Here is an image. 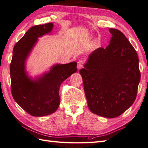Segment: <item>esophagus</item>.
<instances>
[{
    "instance_id": "obj_1",
    "label": "esophagus",
    "mask_w": 148,
    "mask_h": 148,
    "mask_svg": "<svg viewBox=\"0 0 148 148\" xmlns=\"http://www.w3.org/2000/svg\"><path fill=\"white\" fill-rule=\"evenodd\" d=\"M83 66V61L82 60H79L77 62V68L78 69H81Z\"/></svg>"
}]
</instances>
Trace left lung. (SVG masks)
I'll list each match as a JSON object with an SVG mask.
<instances>
[{"instance_id": "1", "label": "left lung", "mask_w": 148, "mask_h": 148, "mask_svg": "<svg viewBox=\"0 0 148 148\" xmlns=\"http://www.w3.org/2000/svg\"><path fill=\"white\" fill-rule=\"evenodd\" d=\"M109 31L112 35L110 44L94 51L79 73L89 110L114 118L135 101L141 74L135 48L120 31Z\"/></svg>"}]
</instances>
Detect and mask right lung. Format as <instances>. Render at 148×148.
<instances>
[{
    "instance_id": "right-lung-1",
    "label": "right lung",
    "mask_w": 148,
    "mask_h": 148,
    "mask_svg": "<svg viewBox=\"0 0 148 148\" xmlns=\"http://www.w3.org/2000/svg\"><path fill=\"white\" fill-rule=\"evenodd\" d=\"M49 23L31 27L13 47L10 66L11 91L14 100L26 112L42 117L56 111L60 104L59 88L62 83L77 70L75 62L53 65L48 73L34 80L25 71V61L38 41V38L51 32Z\"/></svg>"
}]
</instances>
